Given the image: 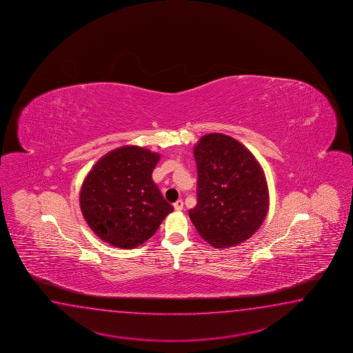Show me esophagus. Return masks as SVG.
<instances>
[{
  "label": "esophagus",
  "mask_w": 353,
  "mask_h": 353,
  "mask_svg": "<svg viewBox=\"0 0 353 353\" xmlns=\"http://www.w3.org/2000/svg\"><path fill=\"white\" fill-rule=\"evenodd\" d=\"M183 207H184V203H183V201H176L175 203H174V209H175L176 212L181 210Z\"/></svg>",
  "instance_id": "34e87169"
}]
</instances>
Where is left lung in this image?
<instances>
[{"instance_id":"8db88e82","label":"left lung","mask_w":353,"mask_h":353,"mask_svg":"<svg viewBox=\"0 0 353 353\" xmlns=\"http://www.w3.org/2000/svg\"><path fill=\"white\" fill-rule=\"evenodd\" d=\"M198 168L196 205L190 221L214 248L247 241L268 213L270 194L262 166L238 140L208 134L194 146Z\"/></svg>"}]
</instances>
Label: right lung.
<instances>
[{
  "instance_id": "right-lung-1",
  "label": "right lung",
  "mask_w": 353,
  "mask_h": 353,
  "mask_svg": "<svg viewBox=\"0 0 353 353\" xmlns=\"http://www.w3.org/2000/svg\"><path fill=\"white\" fill-rule=\"evenodd\" d=\"M158 152L126 145L108 152L92 166L80 190V208L91 230L118 248L148 241L173 212L152 181Z\"/></svg>"
}]
</instances>
